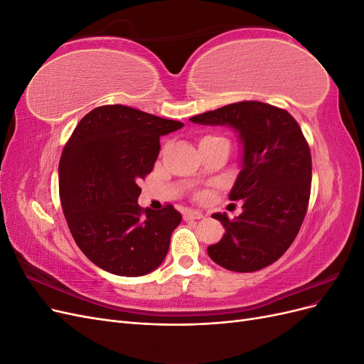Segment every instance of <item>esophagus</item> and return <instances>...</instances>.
<instances>
[{"instance_id":"obj_1","label":"esophagus","mask_w":364,"mask_h":364,"mask_svg":"<svg viewBox=\"0 0 364 364\" xmlns=\"http://www.w3.org/2000/svg\"><path fill=\"white\" fill-rule=\"evenodd\" d=\"M203 217H205L203 213L194 211V209H188V211H186V213L183 214V218H185V220H197V218H203Z\"/></svg>"}]
</instances>
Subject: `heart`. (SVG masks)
I'll list each match as a JSON object with an SVG mask.
<instances>
[{
	"label": "heart",
	"instance_id": "heart-1",
	"mask_svg": "<svg viewBox=\"0 0 364 364\" xmlns=\"http://www.w3.org/2000/svg\"><path fill=\"white\" fill-rule=\"evenodd\" d=\"M214 138H215V136H205V138L200 139V142H202V141H206V139H214Z\"/></svg>",
	"mask_w": 364,
	"mask_h": 364
}]
</instances>
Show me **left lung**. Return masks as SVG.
<instances>
[{"label":"left lung","instance_id":"left-lung-1","mask_svg":"<svg viewBox=\"0 0 364 364\" xmlns=\"http://www.w3.org/2000/svg\"><path fill=\"white\" fill-rule=\"evenodd\" d=\"M196 124L228 126L238 134L240 173L230 200L243 213L213 218L226 232L208 255L232 272H255L284 255L299 232L311 188V155L296 119L284 109L240 102L190 118Z\"/></svg>","mask_w":364,"mask_h":364}]
</instances>
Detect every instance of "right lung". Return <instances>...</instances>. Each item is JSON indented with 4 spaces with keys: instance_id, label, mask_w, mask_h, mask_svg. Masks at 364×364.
<instances>
[{
    "instance_id": "add662e5",
    "label": "right lung",
    "mask_w": 364,
    "mask_h": 364,
    "mask_svg": "<svg viewBox=\"0 0 364 364\" xmlns=\"http://www.w3.org/2000/svg\"><path fill=\"white\" fill-rule=\"evenodd\" d=\"M138 109L95 107L74 129L59 162V194L77 246L95 266L118 277L158 269L182 215L138 205L139 181L153 170L159 138L182 129Z\"/></svg>"
}]
</instances>
